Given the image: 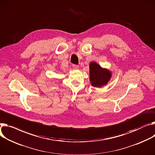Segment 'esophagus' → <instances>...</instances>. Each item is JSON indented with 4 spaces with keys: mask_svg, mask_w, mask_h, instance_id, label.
<instances>
[{
    "mask_svg": "<svg viewBox=\"0 0 155 155\" xmlns=\"http://www.w3.org/2000/svg\"><path fill=\"white\" fill-rule=\"evenodd\" d=\"M72 67H73V68H74V69H78L79 68V65H72Z\"/></svg>",
    "mask_w": 155,
    "mask_h": 155,
    "instance_id": "obj_1",
    "label": "esophagus"
}]
</instances>
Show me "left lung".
Here are the masks:
<instances>
[{
    "mask_svg": "<svg viewBox=\"0 0 155 155\" xmlns=\"http://www.w3.org/2000/svg\"><path fill=\"white\" fill-rule=\"evenodd\" d=\"M111 78V73L108 70L102 68L95 62L90 64V80L91 85L101 87L106 85Z\"/></svg>",
    "mask_w": 155,
    "mask_h": 155,
    "instance_id": "left-lung-1",
    "label": "left lung"
}]
</instances>
